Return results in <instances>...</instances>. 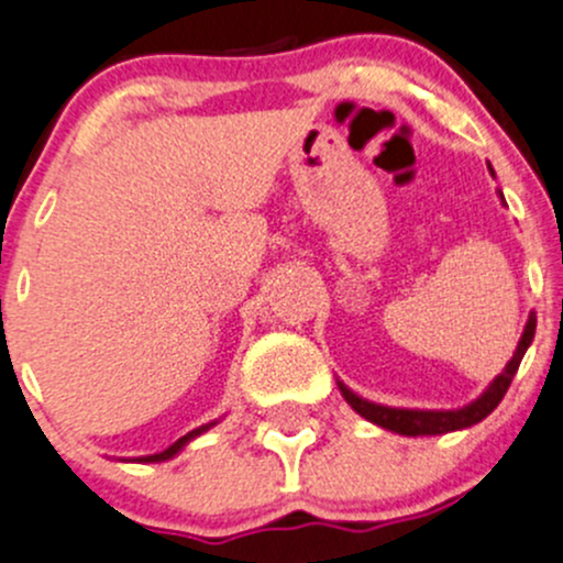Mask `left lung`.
Here are the masks:
<instances>
[{"label": "left lung", "mask_w": 563, "mask_h": 563, "mask_svg": "<svg viewBox=\"0 0 563 563\" xmlns=\"http://www.w3.org/2000/svg\"><path fill=\"white\" fill-rule=\"evenodd\" d=\"M488 169H490V164H488ZM490 175H494V169H490ZM496 194H499V199L505 202V194L501 191H496ZM534 329H537V316L531 312L529 321H526V327H523V334H520V340H518L516 353H512V358L507 361V366L501 369V375H496L494 380L488 383V388H485L475 401L459 407V410H410V407H388V405H377V401L364 399V396H358L356 390L347 388L342 380H336V388H340V394L345 396L347 405H351L361 418H366L369 423L380 426V429L394 431V434L434 437V434H448V431L470 429V426L481 423L485 416H490V412L499 407V401L505 399L507 388H510L512 377H516V372L520 366V358L526 356L531 340H534Z\"/></svg>", "instance_id": "1"}]
</instances>
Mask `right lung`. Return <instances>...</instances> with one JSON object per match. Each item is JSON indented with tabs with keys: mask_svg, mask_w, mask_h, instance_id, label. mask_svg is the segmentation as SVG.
I'll list each match as a JSON object with an SVG mask.
<instances>
[{
	"mask_svg": "<svg viewBox=\"0 0 563 563\" xmlns=\"http://www.w3.org/2000/svg\"><path fill=\"white\" fill-rule=\"evenodd\" d=\"M218 421H212V423H205V426H199V429H194V431H188L186 437H180V440L177 442H173V445L167 448V451H162V453H153V455H140V459H121V461H137V464H158V461H169V459H175L177 453L183 451V448L188 445V442L191 440H197L199 434H205L207 429H212V426H216Z\"/></svg>",
	"mask_w": 563,
	"mask_h": 563,
	"instance_id": "add662e5",
	"label": "right lung"
}]
</instances>
